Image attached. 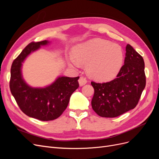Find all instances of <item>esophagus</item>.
I'll list each match as a JSON object with an SVG mask.
<instances>
[{"mask_svg":"<svg viewBox=\"0 0 159 159\" xmlns=\"http://www.w3.org/2000/svg\"><path fill=\"white\" fill-rule=\"evenodd\" d=\"M78 81H79L80 85V86H83L85 84H86V83H87V80H86V78H84V77H80Z\"/></svg>","mask_w":159,"mask_h":159,"instance_id":"34e87169","label":"esophagus"}]
</instances>
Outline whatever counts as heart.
Wrapping results in <instances>:
<instances>
[{
	"label": "heart",
	"mask_w": 159,
	"mask_h": 159,
	"mask_svg": "<svg viewBox=\"0 0 159 159\" xmlns=\"http://www.w3.org/2000/svg\"><path fill=\"white\" fill-rule=\"evenodd\" d=\"M68 61L78 67L87 65L88 75L97 81H107L117 75L123 61V52L118 44L99 38L81 43L74 47Z\"/></svg>",
	"instance_id": "b5f03b06"
}]
</instances>
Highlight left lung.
Listing matches in <instances>:
<instances>
[{
  "label": "left lung",
  "mask_w": 159,
  "mask_h": 159,
  "mask_svg": "<svg viewBox=\"0 0 159 159\" xmlns=\"http://www.w3.org/2000/svg\"><path fill=\"white\" fill-rule=\"evenodd\" d=\"M94 88L91 106L102 117H116L134 109L146 85L143 57L129 44L117 78L107 83L91 82Z\"/></svg>",
  "instance_id": "left-lung-1"
}]
</instances>
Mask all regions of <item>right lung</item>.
<instances>
[{"instance_id":"right-lung-1","label":"right lung","mask_w":159,"mask_h":159,"mask_svg":"<svg viewBox=\"0 0 159 159\" xmlns=\"http://www.w3.org/2000/svg\"><path fill=\"white\" fill-rule=\"evenodd\" d=\"M50 42H31L12 62L10 89L18 105L28 117L40 121H52L59 117L70 102L71 94L78 88L80 77L60 76L44 88H32L26 83L22 74V63L31 53Z\"/></svg>"}]
</instances>
